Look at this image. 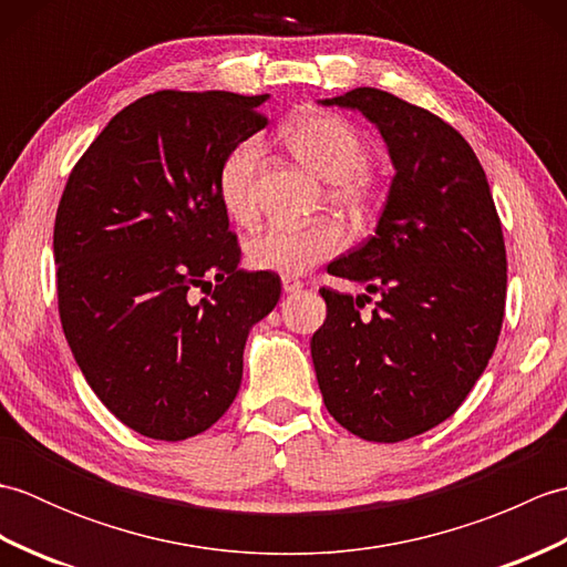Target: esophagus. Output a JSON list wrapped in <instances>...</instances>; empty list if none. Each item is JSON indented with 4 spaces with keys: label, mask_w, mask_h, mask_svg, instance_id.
<instances>
[{
    "label": "esophagus",
    "mask_w": 567,
    "mask_h": 567,
    "mask_svg": "<svg viewBox=\"0 0 567 567\" xmlns=\"http://www.w3.org/2000/svg\"><path fill=\"white\" fill-rule=\"evenodd\" d=\"M302 287H305V285L299 282L297 277H290V275L282 277V292H285V295H295V292L302 290Z\"/></svg>",
    "instance_id": "obj_1"
}]
</instances>
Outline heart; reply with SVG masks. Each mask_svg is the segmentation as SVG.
Listing matches in <instances>:
<instances>
[{
    "label": "heart",
    "mask_w": 567,
    "mask_h": 567,
    "mask_svg": "<svg viewBox=\"0 0 567 567\" xmlns=\"http://www.w3.org/2000/svg\"><path fill=\"white\" fill-rule=\"evenodd\" d=\"M282 138L299 161L329 179L333 204L360 212L368 204L365 173L370 148L358 131L331 114H309L295 118L282 131ZM262 158V143L246 138L226 153L216 175V192L224 212L236 224H252L258 216L256 175ZM346 246V234L333 221L309 226L275 224L262 228L246 244V258L256 270L277 275H302L317 262L336 256Z\"/></svg>",
    "instance_id": "obj_1"
}]
</instances>
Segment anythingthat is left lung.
<instances>
[{
	"label": "left lung",
	"mask_w": 567,
	"mask_h": 567,
	"mask_svg": "<svg viewBox=\"0 0 567 567\" xmlns=\"http://www.w3.org/2000/svg\"><path fill=\"white\" fill-rule=\"evenodd\" d=\"M319 102L375 124L394 177L375 236L329 265L365 295L321 287L327 321L311 360L343 429L396 443L449 419L495 353L507 297L502 224L477 155L443 118L375 87ZM370 293L379 302L365 316Z\"/></svg>",
	"instance_id": "8db88e82"
}]
</instances>
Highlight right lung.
I'll return each instance as SVG.
<instances>
[{"label":"right lung","instance_id":"right-lung-1","mask_svg":"<svg viewBox=\"0 0 567 567\" xmlns=\"http://www.w3.org/2000/svg\"><path fill=\"white\" fill-rule=\"evenodd\" d=\"M268 97L148 94L68 177L53 231L60 321L94 394L141 436L183 441L216 424L238 394L248 331L280 299V277L238 270L216 192L226 153L268 124Z\"/></svg>","mask_w":567,"mask_h":567}]
</instances>
